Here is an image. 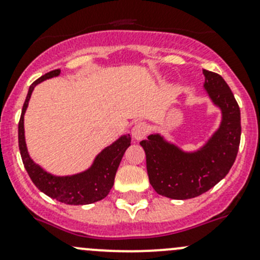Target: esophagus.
<instances>
[{"label":"esophagus","mask_w":260,"mask_h":260,"mask_svg":"<svg viewBox=\"0 0 260 260\" xmlns=\"http://www.w3.org/2000/svg\"><path fill=\"white\" fill-rule=\"evenodd\" d=\"M147 133H148V127H147V124H145V123L142 122L133 124L132 129H131V135H132V137L135 138L136 141L142 140Z\"/></svg>","instance_id":"34e87169"}]
</instances>
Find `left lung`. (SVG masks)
<instances>
[{"label":"left lung","instance_id":"left-lung-1","mask_svg":"<svg viewBox=\"0 0 260 260\" xmlns=\"http://www.w3.org/2000/svg\"><path fill=\"white\" fill-rule=\"evenodd\" d=\"M203 89L220 111V123L195 149L182 148L162 133H152L140 145L146 152L149 183L157 193L174 200L196 198L214 187L232 169L239 149L240 109L219 74L203 69Z\"/></svg>","mask_w":260,"mask_h":260}]
</instances>
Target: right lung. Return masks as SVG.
Instances as JSON below:
<instances>
[{
  "label": "right lung",
  "instance_id": "obj_1",
  "mask_svg": "<svg viewBox=\"0 0 260 260\" xmlns=\"http://www.w3.org/2000/svg\"><path fill=\"white\" fill-rule=\"evenodd\" d=\"M60 69L52 70L48 74L43 75L38 80L34 81L28 88L26 101L23 103L21 112L20 122H18V147H20L21 158L23 166L27 171L28 176L35 183L36 187L48 195L68 205H88L102 200L109 193L114 185L115 172L119 166L125 149L131 146V136L123 135L104 147L93 159L90 166L84 171L67 176H57L44 170L40 165L36 164L30 157L25 140V120L26 109L28 107L31 94L38 84L46 79L59 77Z\"/></svg>",
  "mask_w": 260,
  "mask_h": 260
}]
</instances>
